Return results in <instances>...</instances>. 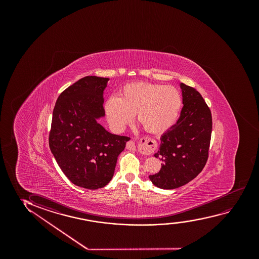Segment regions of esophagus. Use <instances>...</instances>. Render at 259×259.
<instances>
[{
  "instance_id": "obj_1",
  "label": "esophagus",
  "mask_w": 259,
  "mask_h": 259,
  "mask_svg": "<svg viewBox=\"0 0 259 259\" xmlns=\"http://www.w3.org/2000/svg\"><path fill=\"white\" fill-rule=\"evenodd\" d=\"M126 149H132L134 150L135 149V142L133 141L127 142L126 144ZM142 149L146 154H150V153L154 152L156 149V143L152 139L145 138L142 142Z\"/></svg>"
}]
</instances>
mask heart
<instances>
[{
  "mask_svg": "<svg viewBox=\"0 0 259 259\" xmlns=\"http://www.w3.org/2000/svg\"><path fill=\"white\" fill-rule=\"evenodd\" d=\"M181 106V93L172 85L136 82L124 85L118 98H107L103 111L114 131L124 130L135 114L145 131L162 135L176 123Z\"/></svg>",
  "mask_w": 259,
  "mask_h": 259,
  "instance_id": "heart-1",
  "label": "heart"
}]
</instances>
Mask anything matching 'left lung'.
I'll use <instances>...</instances> for the list:
<instances>
[{
    "label": "left lung",
    "instance_id": "1",
    "mask_svg": "<svg viewBox=\"0 0 259 259\" xmlns=\"http://www.w3.org/2000/svg\"><path fill=\"white\" fill-rule=\"evenodd\" d=\"M183 108L177 123L161 136L154 156L163 161L159 172L149 175L157 188L174 189L194 180L209 156L212 117L201 94L181 83Z\"/></svg>",
    "mask_w": 259,
    "mask_h": 259
}]
</instances>
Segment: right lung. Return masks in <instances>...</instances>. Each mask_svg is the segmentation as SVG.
Listing matches in <instances>:
<instances>
[{"mask_svg":"<svg viewBox=\"0 0 259 259\" xmlns=\"http://www.w3.org/2000/svg\"><path fill=\"white\" fill-rule=\"evenodd\" d=\"M108 78L87 76L58 96L50 132V148L70 181L87 189L105 187L117 156L130 138L112 135L97 122L104 117L103 91Z\"/></svg>","mask_w":259,"mask_h":259,"instance_id":"add662e5","label":"right lung"}]
</instances>
